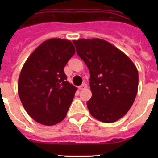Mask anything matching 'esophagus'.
<instances>
[{"mask_svg": "<svg viewBox=\"0 0 158 158\" xmlns=\"http://www.w3.org/2000/svg\"><path fill=\"white\" fill-rule=\"evenodd\" d=\"M87 87H88L87 84L84 83V84H82L81 85L79 86V89H80V90H83V89H85Z\"/></svg>", "mask_w": 158, "mask_h": 158, "instance_id": "34e87169", "label": "esophagus"}]
</instances>
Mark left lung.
Returning a JSON list of instances; mask_svg holds the SVG:
<instances>
[{"instance_id": "obj_1", "label": "left lung", "mask_w": 158, "mask_h": 158, "mask_svg": "<svg viewBox=\"0 0 158 158\" xmlns=\"http://www.w3.org/2000/svg\"><path fill=\"white\" fill-rule=\"evenodd\" d=\"M73 43L90 72L89 112L100 122L118 120L129 111L138 93L136 66L123 51L106 40L80 39Z\"/></svg>"}]
</instances>
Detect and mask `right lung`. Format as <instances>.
I'll list each match as a JSON object with an SVG mask.
<instances>
[{
  "mask_svg": "<svg viewBox=\"0 0 158 158\" xmlns=\"http://www.w3.org/2000/svg\"><path fill=\"white\" fill-rule=\"evenodd\" d=\"M75 54L68 40L53 38L42 43L23 64L18 94L35 121L53 126L65 118L77 88L67 81L64 67Z\"/></svg>",
  "mask_w": 158,
  "mask_h": 158,
  "instance_id": "obj_1",
  "label": "right lung"
}]
</instances>
